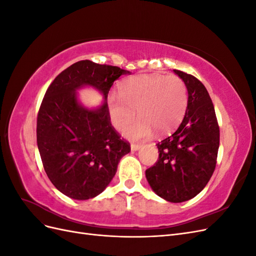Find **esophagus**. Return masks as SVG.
I'll return each mask as SVG.
<instances>
[{"instance_id":"esophagus-1","label":"esophagus","mask_w":256,"mask_h":256,"mask_svg":"<svg viewBox=\"0 0 256 256\" xmlns=\"http://www.w3.org/2000/svg\"><path fill=\"white\" fill-rule=\"evenodd\" d=\"M142 147V145L141 144H131V150L132 152H136V150H140Z\"/></svg>"}]
</instances>
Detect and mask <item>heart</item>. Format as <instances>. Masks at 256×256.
Returning a JSON list of instances; mask_svg holds the SVG:
<instances>
[{"mask_svg": "<svg viewBox=\"0 0 256 256\" xmlns=\"http://www.w3.org/2000/svg\"><path fill=\"white\" fill-rule=\"evenodd\" d=\"M120 95L108 98V110L113 126L122 129L134 118H140L125 127L122 134L130 140L150 138L154 130L164 136L177 127L188 106L187 85L178 76L138 74L122 81Z\"/></svg>", "mask_w": 256, "mask_h": 256, "instance_id": "b5f03b06", "label": "heart"}]
</instances>
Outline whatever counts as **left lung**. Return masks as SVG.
<instances>
[{"label":"left lung","instance_id":"1","mask_svg":"<svg viewBox=\"0 0 256 256\" xmlns=\"http://www.w3.org/2000/svg\"><path fill=\"white\" fill-rule=\"evenodd\" d=\"M174 72L187 85V110L174 132L157 143L159 158L145 175L159 196L182 203L198 196L212 176L220 129L204 84L192 74L177 69Z\"/></svg>","mask_w":256,"mask_h":256}]
</instances>
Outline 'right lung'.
I'll return each mask as SVG.
<instances>
[{"instance_id":"right-lung-1","label":"right lung","mask_w":256,"mask_h":256,"mask_svg":"<svg viewBox=\"0 0 256 256\" xmlns=\"http://www.w3.org/2000/svg\"><path fill=\"white\" fill-rule=\"evenodd\" d=\"M126 74L118 66L80 60L62 72L46 92L37 115V146L49 180L69 198L100 194L130 152L129 142L112 126L106 102L114 81ZM84 84L103 92L105 102L98 110L78 104L75 90Z\"/></svg>"}]
</instances>
